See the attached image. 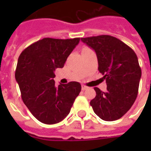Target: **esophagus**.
<instances>
[{
    "instance_id": "1",
    "label": "esophagus",
    "mask_w": 151,
    "mask_h": 151,
    "mask_svg": "<svg viewBox=\"0 0 151 151\" xmlns=\"http://www.w3.org/2000/svg\"><path fill=\"white\" fill-rule=\"evenodd\" d=\"M87 88H88L87 86H85V85H81V89H82L83 91H85V90H86Z\"/></svg>"
}]
</instances>
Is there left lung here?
I'll return each mask as SVG.
<instances>
[{"label": "left lung", "instance_id": "1", "mask_svg": "<svg viewBox=\"0 0 151 151\" xmlns=\"http://www.w3.org/2000/svg\"><path fill=\"white\" fill-rule=\"evenodd\" d=\"M81 40L96 52L98 70L106 82V92L94 88L96 96L90 105L101 119H119L132 107L138 94L142 73L137 55L129 46L110 35Z\"/></svg>", "mask_w": 151, "mask_h": 151}]
</instances>
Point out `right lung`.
<instances>
[{
	"instance_id": "add662e5",
	"label": "right lung",
	"mask_w": 151,
	"mask_h": 151,
	"mask_svg": "<svg viewBox=\"0 0 151 151\" xmlns=\"http://www.w3.org/2000/svg\"><path fill=\"white\" fill-rule=\"evenodd\" d=\"M80 38L46 37L25 48L18 59L15 80L31 114L44 124L59 123L69 114L81 90L79 82L55 86V70L63 68Z\"/></svg>"
}]
</instances>
